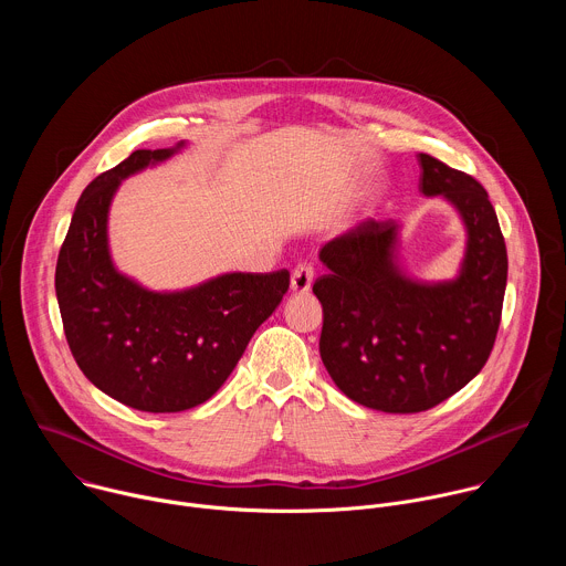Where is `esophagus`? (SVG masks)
Masks as SVG:
<instances>
[{
  "instance_id": "1",
  "label": "esophagus",
  "mask_w": 566,
  "mask_h": 566,
  "mask_svg": "<svg viewBox=\"0 0 566 566\" xmlns=\"http://www.w3.org/2000/svg\"><path fill=\"white\" fill-rule=\"evenodd\" d=\"M313 284V266L311 264H297L291 273V291L293 293H306Z\"/></svg>"
}]
</instances>
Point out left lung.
<instances>
[{
  "label": "left lung",
  "instance_id": "1",
  "mask_svg": "<svg viewBox=\"0 0 566 566\" xmlns=\"http://www.w3.org/2000/svg\"><path fill=\"white\" fill-rule=\"evenodd\" d=\"M426 197L448 201L463 228L452 280L423 282L400 262V223L365 219L319 249V356L338 389L365 408L415 415L439 406L486 365L509 275L489 192L470 175L419 154Z\"/></svg>",
  "mask_w": 566,
  "mask_h": 566
}]
</instances>
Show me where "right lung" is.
I'll return each instance as SVG.
<instances>
[{
  "instance_id": "add662e5",
  "label": "right lung",
  "mask_w": 566,
  "mask_h": 566,
  "mask_svg": "<svg viewBox=\"0 0 566 566\" xmlns=\"http://www.w3.org/2000/svg\"><path fill=\"white\" fill-rule=\"evenodd\" d=\"M136 149L77 199L57 255L55 295L69 349L107 396L140 412H184L230 376L289 291V271L223 273L181 291H149L109 253V208L120 184L181 151Z\"/></svg>"
}]
</instances>
